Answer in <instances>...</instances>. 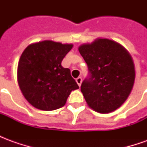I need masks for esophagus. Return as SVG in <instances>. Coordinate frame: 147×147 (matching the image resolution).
Returning <instances> with one entry per match:
<instances>
[{
	"label": "esophagus",
	"instance_id": "obj_1",
	"mask_svg": "<svg viewBox=\"0 0 147 147\" xmlns=\"http://www.w3.org/2000/svg\"><path fill=\"white\" fill-rule=\"evenodd\" d=\"M76 80V83H78V85L80 86L81 83H82V78H81V77H78Z\"/></svg>",
	"mask_w": 147,
	"mask_h": 147
}]
</instances>
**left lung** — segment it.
Instances as JSON below:
<instances>
[{
    "label": "left lung",
    "mask_w": 147,
    "mask_h": 147,
    "mask_svg": "<svg viewBox=\"0 0 147 147\" xmlns=\"http://www.w3.org/2000/svg\"><path fill=\"white\" fill-rule=\"evenodd\" d=\"M88 67L81 91L90 107L101 113L116 110L126 101L135 81L131 57L122 45L106 38L79 47Z\"/></svg>",
    "instance_id": "left-lung-1"
}]
</instances>
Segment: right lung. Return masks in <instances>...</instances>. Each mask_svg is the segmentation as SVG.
<instances>
[{
	"label": "right lung",
	"instance_id": "add662e5",
	"mask_svg": "<svg viewBox=\"0 0 147 147\" xmlns=\"http://www.w3.org/2000/svg\"><path fill=\"white\" fill-rule=\"evenodd\" d=\"M73 45L43 41L28 45L19 61L17 79L30 105L45 111L63 107L71 90L79 89L61 62Z\"/></svg>",
	"mask_w": 147,
	"mask_h": 147
}]
</instances>
